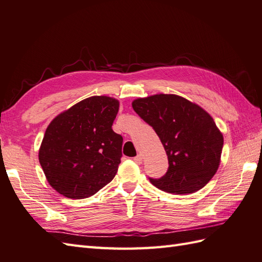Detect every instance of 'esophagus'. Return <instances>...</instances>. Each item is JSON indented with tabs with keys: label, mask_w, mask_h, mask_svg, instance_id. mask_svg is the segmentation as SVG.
Masks as SVG:
<instances>
[{
	"label": "esophagus",
	"mask_w": 262,
	"mask_h": 262,
	"mask_svg": "<svg viewBox=\"0 0 262 262\" xmlns=\"http://www.w3.org/2000/svg\"><path fill=\"white\" fill-rule=\"evenodd\" d=\"M134 162H135L137 165H140L143 163V157L140 156V155H138V156H136L135 158H134Z\"/></svg>",
	"instance_id": "34e87169"
}]
</instances>
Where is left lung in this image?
<instances>
[{"label": "left lung", "mask_w": 262, "mask_h": 262, "mask_svg": "<svg viewBox=\"0 0 262 262\" xmlns=\"http://www.w3.org/2000/svg\"><path fill=\"white\" fill-rule=\"evenodd\" d=\"M156 132L168 156V170L149 178L158 189L187 195L205 187L220 164L224 136L212 117L195 103L173 94H157L132 103Z\"/></svg>", "instance_id": "8db88e82"}]
</instances>
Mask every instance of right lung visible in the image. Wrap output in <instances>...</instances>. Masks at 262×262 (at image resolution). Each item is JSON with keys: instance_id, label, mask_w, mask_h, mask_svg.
<instances>
[{"instance_id": "obj_1", "label": "right lung", "mask_w": 262, "mask_h": 262, "mask_svg": "<svg viewBox=\"0 0 262 262\" xmlns=\"http://www.w3.org/2000/svg\"><path fill=\"white\" fill-rule=\"evenodd\" d=\"M117 99L92 96L52 120L38 151L49 184L72 199L93 196L118 170L123 137L112 129Z\"/></svg>"}]
</instances>
